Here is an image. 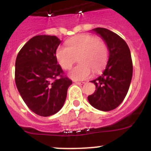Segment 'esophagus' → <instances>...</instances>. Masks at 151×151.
Returning <instances> with one entry per match:
<instances>
[{
    "label": "esophagus",
    "mask_w": 151,
    "mask_h": 151,
    "mask_svg": "<svg viewBox=\"0 0 151 151\" xmlns=\"http://www.w3.org/2000/svg\"><path fill=\"white\" fill-rule=\"evenodd\" d=\"M74 82L76 84H77V85H82L84 83H85L84 82H77V81H75Z\"/></svg>",
    "instance_id": "esophagus-1"
}]
</instances>
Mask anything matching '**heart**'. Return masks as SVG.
I'll list each match as a JSON object with an SVG mask.
<instances>
[{
  "label": "heart",
  "instance_id": "1",
  "mask_svg": "<svg viewBox=\"0 0 151 151\" xmlns=\"http://www.w3.org/2000/svg\"><path fill=\"white\" fill-rule=\"evenodd\" d=\"M56 58L63 69H69L77 58L79 64L69 72L73 80L82 81L91 76L92 70L98 73L108 59V49L104 41L91 35H80L66 41V47L59 46Z\"/></svg>",
  "mask_w": 151,
  "mask_h": 151
}]
</instances>
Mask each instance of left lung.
I'll list each match as a JSON object with an SVG mask.
<instances>
[{"label":"left lung","instance_id":"obj_1","mask_svg":"<svg viewBox=\"0 0 151 151\" xmlns=\"http://www.w3.org/2000/svg\"><path fill=\"white\" fill-rule=\"evenodd\" d=\"M92 31L106 44L109 60L101 76L91 81L94 93L88 97L90 104L102 111L114 110L125 99L132 78V60L129 47L120 36L104 28Z\"/></svg>","mask_w":151,"mask_h":151}]
</instances>
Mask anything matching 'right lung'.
<instances>
[{
  "mask_svg": "<svg viewBox=\"0 0 151 151\" xmlns=\"http://www.w3.org/2000/svg\"><path fill=\"white\" fill-rule=\"evenodd\" d=\"M61 41L54 35H36L22 47L15 63V82L28 107L37 115H54L63 106L73 82L63 76L56 50Z\"/></svg>",
  "mask_w": 151,
  "mask_h": 151,
  "instance_id": "right-lung-1",
  "label": "right lung"
}]
</instances>
